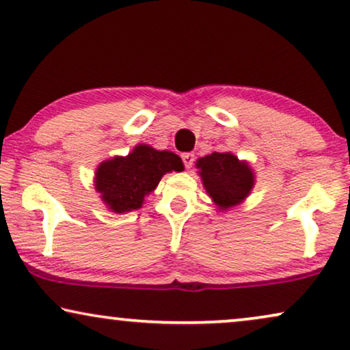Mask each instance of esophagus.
I'll list each match as a JSON object with an SVG mask.
<instances>
[{
    "instance_id": "34e87169",
    "label": "esophagus",
    "mask_w": 350,
    "mask_h": 350,
    "mask_svg": "<svg viewBox=\"0 0 350 350\" xmlns=\"http://www.w3.org/2000/svg\"><path fill=\"white\" fill-rule=\"evenodd\" d=\"M181 159H183V164L186 169H191V167H193V164H194L193 152H183V154H181Z\"/></svg>"
}]
</instances>
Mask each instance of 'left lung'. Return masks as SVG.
<instances>
[{
  "instance_id": "left-lung-1",
  "label": "left lung",
  "mask_w": 350,
  "mask_h": 350,
  "mask_svg": "<svg viewBox=\"0 0 350 350\" xmlns=\"http://www.w3.org/2000/svg\"><path fill=\"white\" fill-rule=\"evenodd\" d=\"M198 169L213 202L221 208L237 205L253 188L252 169L231 152H212L200 157Z\"/></svg>"
}]
</instances>
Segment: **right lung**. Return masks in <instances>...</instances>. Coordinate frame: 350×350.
<instances>
[{
  "instance_id": "1",
  "label": "right lung",
  "mask_w": 350,
  "mask_h": 350,
  "mask_svg": "<svg viewBox=\"0 0 350 350\" xmlns=\"http://www.w3.org/2000/svg\"><path fill=\"white\" fill-rule=\"evenodd\" d=\"M172 170H183V162L175 152L138 145L126 157L102 162L95 174V185L103 202L113 212L124 213L140 208L145 196Z\"/></svg>"
}]
</instances>
